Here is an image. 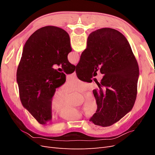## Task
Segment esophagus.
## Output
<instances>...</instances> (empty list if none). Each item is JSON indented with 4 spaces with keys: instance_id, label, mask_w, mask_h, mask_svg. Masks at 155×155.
I'll list each match as a JSON object with an SVG mask.
<instances>
[{
    "instance_id": "obj_1",
    "label": "esophagus",
    "mask_w": 155,
    "mask_h": 155,
    "mask_svg": "<svg viewBox=\"0 0 155 155\" xmlns=\"http://www.w3.org/2000/svg\"><path fill=\"white\" fill-rule=\"evenodd\" d=\"M72 75L74 76H76V72H74L73 74H72Z\"/></svg>"
}]
</instances>
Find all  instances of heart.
Segmentation results:
<instances>
[{"label": "heart", "instance_id": "b5f03b06", "mask_svg": "<svg viewBox=\"0 0 155 155\" xmlns=\"http://www.w3.org/2000/svg\"><path fill=\"white\" fill-rule=\"evenodd\" d=\"M88 84L76 78H70L63 87V91H55L51 94L49 107L51 111L59 112V118L65 120H76L87 114L92 115L97 109V103L92 94H87L84 100V109L70 105L72 92H83L87 90Z\"/></svg>", "mask_w": 155, "mask_h": 155}]
</instances>
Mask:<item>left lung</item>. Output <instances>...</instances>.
I'll return each instance as SVG.
<instances>
[{"label":"left lung","mask_w":155,"mask_h":155,"mask_svg":"<svg viewBox=\"0 0 155 155\" xmlns=\"http://www.w3.org/2000/svg\"><path fill=\"white\" fill-rule=\"evenodd\" d=\"M71 51L68 33L52 26L35 31L23 48L17 71L20 99L23 107L40 124L51 120L50 98L65 81V74L54 70L53 65L61 64L66 74L74 72L75 66L67 58Z\"/></svg>","instance_id":"8db88e82"}]
</instances>
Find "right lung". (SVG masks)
Instances as JSON below:
<instances>
[{"mask_svg": "<svg viewBox=\"0 0 155 155\" xmlns=\"http://www.w3.org/2000/svg\"><path fill=\"white\" fill-rule=\"evenodd\" d=\"M78 70L90 76L94 70L104 74L93 94L97 109L90 121L110 126L132 110L137 94L139 68L130 46L118 30L104 28L92 32Z\"/></svg>", "mask_w": 155, "mask_h": 155, "instance_id": "obj_1", "label": "right lung"}]
</instances>
